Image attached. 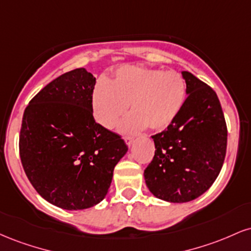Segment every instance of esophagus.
Instances as JSON below:
<instances>
[{"label": "esophagus", "instance_id": "1", "mask_svg": "<svg viewBox=\"0 0 251 251\" xmlns=\"http://www.w3.org/2000/svg\"><path fill=\"white\" fill-rule=\"evenodd\" d=\"M124 140H125V143L127 144V146H131L132 144H133V138L131 137H125L124 138Z\"/></svg>", "mask_w": 251, "mask_h": 251}]
</instances>
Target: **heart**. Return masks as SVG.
<instances>
[{"mask_svg":"<svg viewBox=\"0 0 251 251\" xmlns=\"http://www.w3.org/2000/svg\"><path fill=\"white\" fill-rule=\"evenodd\" d=\"M185 100V80L177 72L125 66L109 83H99L94 89L93 112L100 125L113 128L129 105L133 114L122 125L123 132L132 133L145 126L160 131L178 117Z\"/></svg>","mask_w":251,"mask_h":251,"instance_id":"heart-1","label":"heart"}]
</instances>
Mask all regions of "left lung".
Returning a JSON list of instances; mask_svg holds the SVG:
<instances>
[{"label":"left lung","instance_id":"obj_1","mask_svg":"<svg viewBox=\"0 0 251 251\" xmlns=\"http://www.w3.org/2000/svg\"><path fill=\"white\" fill-rule=\"evenodd\" d=\"M185 103L178 117L152 135L155 151L144 171L150 191L159 200L185 203L203 195L223 166L227 129L217 94L190 72Z\"/></svg>","mask_w":251,"mask_h":251}]
</instances>
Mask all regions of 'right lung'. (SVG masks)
<instances>
[{"mask_svg":"<svg viewBox=\"0 0 251 251\" xmlns=\"http://www.w3.org/2000/svg\"><path fill=\"white\" fill-rule=\"evenodd\" d=\"M96 77L85 68L62 74L25 109L20 157L37 194L65 210H82L107 195L114 166L127 152L119 134L93 118Z\"/></svg>","mask_w":251,"mask_h":251,"instance_id":"obj_1","label":"right lung"}]
</instances>
